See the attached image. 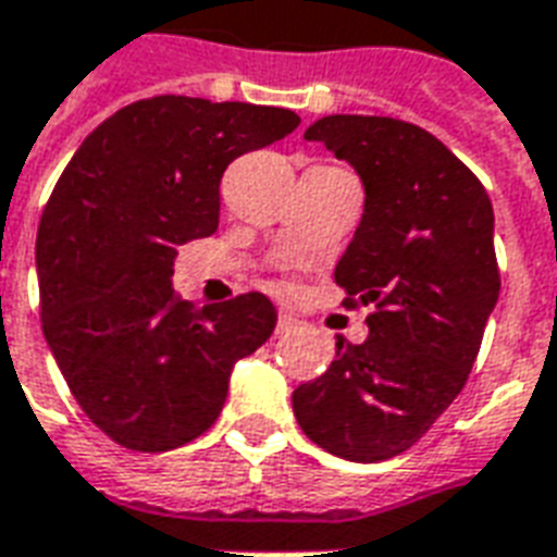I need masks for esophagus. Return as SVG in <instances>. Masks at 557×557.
<instances>
[{
	"instance_id": "esophagus-1",
	"label": "esophagus",
	"mask_w": 557,
	"mask_h": 557,
	"mask_svg": "<svg viewBox=\"0 0 557 557\" xmlns=\"http://www.w3.org/2000/svg\"><path fill=\"white\" fill-rule=\"evenodd\" d=\"M295 324H298V319H295V315H289V312H283V315H280V319H277V336H283V333H289L292 327H295Z\"/></svg>"
}]
</instances>
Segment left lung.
<instances>
[{
    "mask_svg": "<svg viewBox=\"0 0 557 557\" xmlns=\"http://www.w3.org/2000/svg\"><path fill=\"white\" fill-rule=\"evenodd\" d=\"M360 174L366 206L336 262L345 307H369L362 345L292 393L315 446L354 463L401 455L467 383L498 300L493 206L431 132L395 117L327 114L304 132Z\"/></svg>",
    "mask_w": 557,
    "mask_h": 557,
    "instance_id": "1",
    "label": "left lung"
}]
</instances>
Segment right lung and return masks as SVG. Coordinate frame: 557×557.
Segmentation results:
<instances>
[{
    "mask_svg": "<svg viewBox=\"0 0 557 557\" xmlns=\"http://www.w3.org/2000/svg\"><path fill=\"white\" fill-rule=\"evenodd\" d=\"M289 109L152 97L114 111L73 152L37 226L44 336L94 425L132 451H171L215 425L230 372L274 333L247 292L195 310L176 247L212 236L226 164L286 138Z\"/></svg>",
    "mask_w": 557,
    "mask_h": 557,
    "instance_id": "right-lung-1",
    "label": "right lung"
}]
</instances>
